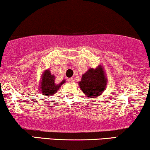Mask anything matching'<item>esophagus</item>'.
Wrapping results in <instances>:
<instances>
[{"label":"esophagus","mask_w":150,"mask_h":150,"mask_svg":"<svg viewBox=\"0 0 150 150\" xmlns=\"http://www.w3.org/2000/svg\"><path fill=\"white\" fill-rule=\"evenodd\" d=\"M67 81H68L69 83H72V82L74 81V79H72V78H69V79H68Z\"/></svg>","instance_id":"esophagus-1"}]
</instances>
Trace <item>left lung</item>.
Listing matches in <instances>:
<instances>
[{
  "instance_id": "left-lung-1",
  "label": "left lung",
  "mask_w": 150,
  "mask_h": 150,
  "mask_svg": "<svg viewBox=\"0 0 150 150\" xmlns=\"http://www.w3.org/2000/svg\"><path fill=\"white\" fill-rule=\"evenodd\" d=\"M106 79L103 67L99 65L97 68H90L82 76L79 86L88 98H96L103 93L106 89Z\"/></svg>"
}]
</instances>
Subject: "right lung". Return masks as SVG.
<instances>
[{
  "label": "right lung",
  "instance_id": "1",
  "mask_svg": "<svg viewBox=\"0 0 150 150\" xmlns=\"http://www.w3.org/2000/svg\"><path fill=\"white\" fill-rule=\"evenodd\" d=\"M55 76L51 74L49 69L44 71L42 76V81L40 84V92L42 95L50 96L54 95L58 91L61 86L65 83V80L59 84L55 83Z\"/></svg>",
  "mask_w": 150,
  "mask_h": 150
}]
</instances>
